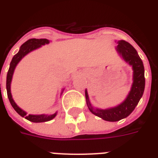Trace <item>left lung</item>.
<instances>
[{
    "label": "left lung",
    "instance_id": "8db88e82",
    "mask_svg": "<svg viewBox=\"0 0 158 158\" xmlns=\"http://www.w3.org/2000/svg\"><path fill=\"white\" fill-rule=\"evenodd\" d=\"M116 51L120 55V56L125 60V62L131 65L134 70L133 73V84L129 93V95L122 103L117 106L108 109H98L94 108L89 101L88 92L85 90L87 106L89 110L94 115L103 119L106 121H118V120L127 117L135 110V106L138 105L140 98H142L145 87L144 67L141 58L138 55L137 51L131 44L124 40L117 42Z\"/></svg>",
    "mask_w": 158,
    "mask_h": 158
}]
</instances>
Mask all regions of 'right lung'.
<instances>
[{"label":"right lung","mask_w":158,"mask_h":158,"mask_svg":"<svg viewBox=\"0 0 158 158\" xmlns=\"http://www.w3.org/2000/svg\"><path fill=\"white\" fill-rule=\"evenodd\" d=\"M50 43V41L46 39V38H41V39H36V38H31L29 40L23 43V45L21 46L19 48V51L17 54L14 56L12 58V60L10 64V68H9L8 73H7V77H6V90H7V96L10 100L11 106L15 110V111L18 113L19 115H20L22 117H24L29 121L35 123L39 122H45V121H49V120H52L53 118L56 115V113L52 114V115H27V113L23 110L21 108H19L17 106V104L15 102V101L12 98V95H11L10 92V84L11 80H12V77H13L14 71L15 69L16 65L20 61L21 59L23 58L24 56L29 53L32 51L35 50L37 48H39L43 45L48 44ZM64 90V89H63Z\"/></svg>","instance_id":"add662e5"}]
</instances>
